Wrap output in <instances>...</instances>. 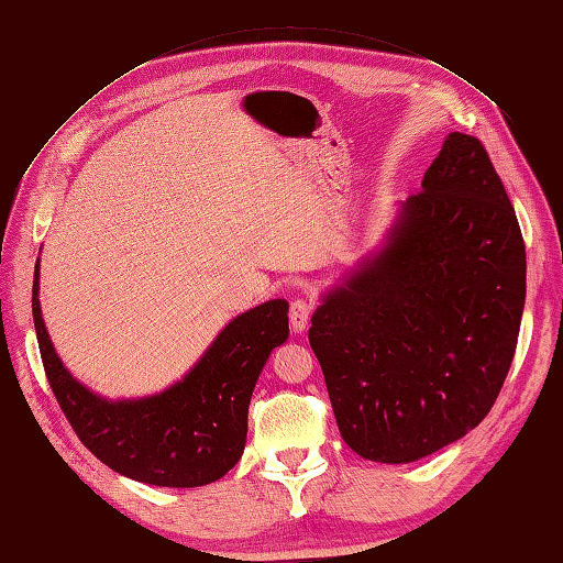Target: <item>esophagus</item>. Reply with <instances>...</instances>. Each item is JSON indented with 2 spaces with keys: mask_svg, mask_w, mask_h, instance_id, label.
Listing matches in <instances>:
<instances>
[{
  "mask_svg": "<svg viewBox=\"0 0 563 563\" xmlns=\"http://www.w3.org/2000/svg\"><path fill=\"white\" fill-rule=\"evenodd\" d=\"M310 314H312V302L310 300H294L291 302V312H288V319H291V329L296 333H302L305 329H308V321H310Z\"/></svg>",
  "mask_w": 563,
  "mask_h": 563,
  "instance_id": "34e87169",
  "label": "esophagus"
}]
</instances>
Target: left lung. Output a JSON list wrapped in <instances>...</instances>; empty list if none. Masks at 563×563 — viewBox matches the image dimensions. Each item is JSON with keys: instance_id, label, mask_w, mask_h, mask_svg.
Segmentation results:
<instances>
[{"instance_id": "8db88e82", "label": "left lung", "mask_w": 563, "mask_h": 563, "mask_svg": "<svg viewBox=\"0 0 563 563\" xmlns=\"http://www.w3.org/2000/svg\"><path fill=\"white\" fill-rule=\"evenodd\" d=\"M526 300L517 213L482 141L449 133L378 253L331 288L310 345L345 444L413 463L496 404Z\"/></svg>"}]
</instances>
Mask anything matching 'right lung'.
<instances>
[{
  "mask_svg": "<svg viewBox=\"0 0 563 563\" xmlns=\"http://www.w3.org/2000/svg\"><path fill=\"white\" fill-rule=\"evenodd\" d=\"M32 317L48 385L81 444L129 479L168 488L207 486L240 463L253 387L288 338V302L267 300L234 317L176 385L112 401L73 378L56 354L40 308V258Z\"/></svg>",
  "mask_w": 563,
  "mask_h": 563,
  "instance_id": "obj_1",
  "label": "right lung"
}]
</instances>
